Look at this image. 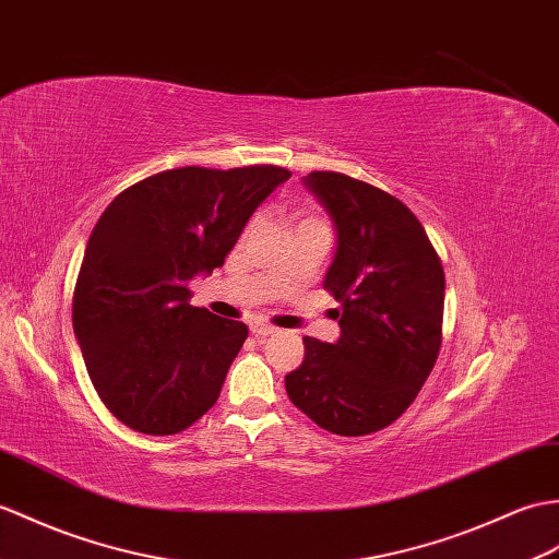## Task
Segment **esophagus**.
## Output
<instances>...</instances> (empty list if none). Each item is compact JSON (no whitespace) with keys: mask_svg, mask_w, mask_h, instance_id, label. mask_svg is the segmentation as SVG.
<instances>
[{"mask_svg":"<svg viewBox=\"0 0 559 559\" xmlns=\"http://www.w3.org/2000/svg\"><path fill=\"white\" fill-rule=\"evenodd\" d=\"M250 333L254 335V338H269V335H274V333H278L274 326H269V323H259V321H254L252 326H250Z\"/></svg>","mask_w":559,"mask_h":559,"instance_id":"34e87169","label":"esophagus"}]
</instances>
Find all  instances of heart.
<instances>
[{
    "label": "heart",
    "mask_w": 559,
    "mask_h": 559,
    "mask_svg": "<svg viewBox=\"0 0 559 559\" xmlns=\"http://www.w3.org/2000/svg\"><path fill=\"white\" fill-rule=\"evenodd\" d=\"M307 221H311V218H307ZM302 224H305V221H302Z\"/></svg>",
    "instance_id": "heart-1"
}]
</instances>
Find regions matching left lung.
Returning a JSON list of instances; mask_svg holds the SVG:
<instances>
[{"label": "left lung", "instance_id": "1", "mask_svg": "<svg viewBox=\"0 0 559 559\" xmlns=\"http://www.w3.org/2000/svg\"><path fill=\"white\" fill-rule=\"evenodd\" d=\"M302 183L335 228L323 288L341 302V338L307 335L285 391L326 431L367 436L412 405L436 365L445 274L419 218L393 194L333 171Z\"/></svg>", "mask_w": 559, "mask_h": 559}]
</instances>
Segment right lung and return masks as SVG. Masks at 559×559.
<instances>
[{"instance_id":"add662e5","label":"right lung","mask_w":559,"mask_h":559,"mask_svg":"<svg viewBox=\"0 0 559 559\" xmlns=\"http://www.w3.org/2000/svg\"><path fill=\"white\" fill-rule=\"evenodd\" d=\"M281 166H186L140 180L99 216L73 293V333L97 395L147 436L214 407L248 338L242 321L190 305L188 283L224 266Z\"/></svg>"}]
</instances>
